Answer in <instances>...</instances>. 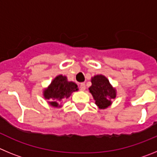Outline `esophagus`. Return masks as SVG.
I'll use <instances>...</instances> for the list:
<instances>
[{"mask_svg": "<svg viewBox=\"0 0 157 157\" xmlns=\"http://www.w3.org/2000/svg\"><path fill=\"white\" fill-rule=\"evenodd\" d=\"M79 88H80V90L82 91H84L86 90V85L85 83H81L79 86Z\"/></svg>", "mask_w": 157, "mask_h": 157, "instance_id": "34e87169", "label": "esophagus"}]
</instances>
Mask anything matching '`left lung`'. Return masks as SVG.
<instances>
[{"instance_id":"left-lung-1","label":"left lung","mask_w":157,"mask_h":157,"mask_svg":"<svg viewBox=\"0 0 157 157\" xmlns=\"http://www.w3.org/2000/svg\"><path fill=\"white\" fill-rule=\"evenodd\" d=\"M91 83L89 91L92 94L96 105L100 109H107L112 104V100L116 98V89L103 75H97L91 78Z\"/></svg>"}]
</instances>
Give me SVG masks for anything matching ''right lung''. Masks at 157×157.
Returning a JSON list of instances; mask_svg holds the SVG:
<instances>
[{
    "label": "right lung",
    "mask_w": 157,
    "mask_h": 157,
    "mask_svg": "<svg viewBox=\"0 0 157 157\" xmlns=\"http://www.w3.org/2000/svg\"><path fill=\"white\" fill-rule=\"evenodd\" d=\"M78 90L75 82L68 81L67 76L59 75L55 77L47 88L43 90V97L49 105L54 108H61L62 102L73 92Z\"/></svg>",
    "instance_id": "add662e5"
}]
</instances>
